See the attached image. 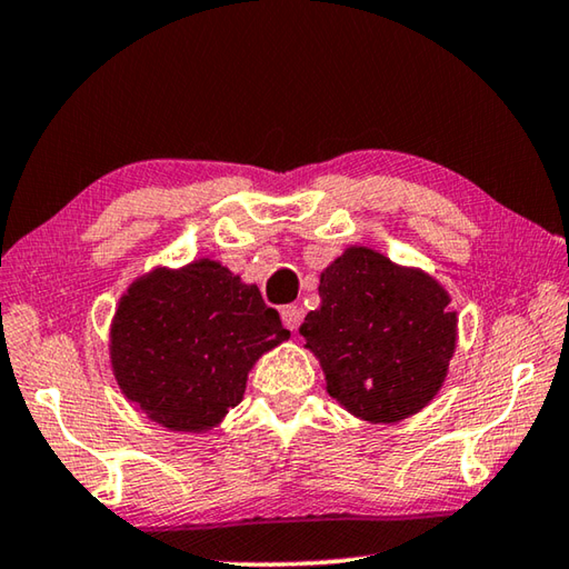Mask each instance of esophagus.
Segmentation results:
<instances>
[{
    "label": "esophagus",
    "instance_id": "esophagus-1",
    "mask_svg": "<svg viewBox=\"0 0 569 569\" xmlns=\"http://www.w3.org/2000/svg\"><path fill=\"white\" fill-rule=\"evenodd\" d=\"M280 317L289 331H297L301 323V317H305V311H301V307H297V305H289V307H282Z\"/></svg>",
    "mask_w": 569,
    "mask_h": 569
}]
</instances>
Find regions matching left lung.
Segmentation results:
<instances>
[{"label": "left lung", "instance_id": "left-lung-1", "mask_svg": "<svg viewBox=\"0 0 569 569\" xmlns=\"http://www.w3.org/2000/svg\"><path fill=\"white\" fill-rule=\"evenodd\" d=\"M319 297L299 331L346 412L373 425L400 422L435 400L459 321L442 282L351 246L321 270Z\"/></svg>", "mask_w": 569, "mask_h": 569}]
</instances>
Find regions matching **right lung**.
<instances>
[{
	"label": "right lung",
	"instance_id": "right-lung-1",
	"mask_svg": "<svg viewBox=\"0 0 569 569\" xmlns=\"http://www.w3.org/2000/svg\"><path fill=\"white\" fill-rule=\"evenodd\" d=\"M289 339L258 284L211 258L139 274L110 323L114 382L171 432L213 430L246 396L258 358Z\"/></svg>",
	"mask_w": 569,
	"mask_h": 569
}]
</instances>
